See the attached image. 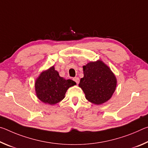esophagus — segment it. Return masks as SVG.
Returning <instances> with one entry per match:
<instances>
[{
  "label": "esophagus",
  "mask_w": 148,
  "mask_h": 148,
  "mask_svg": "<svg viewBox=\"0 0 148 148\" xmlns=\"http://www.w3.org/2000/svg\"><path fill=\"white\" fill-rule=\"evenodd\" d=\"M74 79V81L76 82V83L77 84H79V77H74V78L73 79Z\"/></svg>",
  "instance_id": "esophagus-1"
}]
</instances>
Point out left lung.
<instances>
[{
    "instance_id": "8db88e82",
    "label": "left lung",
    "mask_w": 148,
    "mask_h": 148,
    "mask_svg": "<svg viewBox=\"0 0 148 148\" xmlns=\"http://www.w3.org/2000/svg\"><path fill=\"white\" fill-rule=\"evenodd\" d=\"M84 77L79 87L87 101L100 105L111 99L117 86V78L106 64L101 61H90L83 66Z\"/></svg>"
}]
</instances>
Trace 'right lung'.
Wrapping results in <instances>:
<instances>
[{"label":"right lung","instance_id":"right-lung-1","mask_svg":"<svg viewBox=\"0 0 148 148\" xmlns=\"http://www.w3.org/2000/svg\"><path fill=\"white\" fill-rule=\"evenodd\" d=\"M76 85L72 79H65L52 66L42 71L35 80V92L38 99L45 104L55 105L64 98L69 87Z\"/></svg>","mask_w":148,"mask_h":148}]
</instances>
